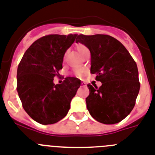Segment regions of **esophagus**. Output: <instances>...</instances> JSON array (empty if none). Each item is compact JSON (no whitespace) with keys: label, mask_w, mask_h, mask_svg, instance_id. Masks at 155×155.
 <instances>
[{"label":"esophagus","mask_w":155,"mask_h":155,"mask_svg":"<svg viewBox=\"0 0 155 155\" xmlns=\"http://www.w3.org/2000/svg\"><path fill=\"white\" fill-rule=\"evenodd\" d=\"M81 85L82 87H85V86H86V84H85L84 82H81Z\"/></svg>","instance_id":"34e87169"}]
</instances>
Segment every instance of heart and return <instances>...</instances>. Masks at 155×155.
<instances>
[{"label": "heart", "mask_w": 155, "mask_h": 155, "mask_svg": "<svg viewBox=\"0 0 155 155\" xmlns=\"http://www.w3.org/2000/svg\"><path fill=\"white\" fill-rule=\"evenodd\" d=\"M76 49L81 56H82L86 51H88V48L85 45H82V44H78V45H76ZM81 73H82V71H78L76 72V74L78 75H81Z\"/></svg>", "instance_id": "obj_1"}]
</instances>
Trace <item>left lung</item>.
<instances>
[{"mask_svg": "<svg viewBox=\"0 0 155 155\" xmlns=\"http://www.w3.org/2000/svg\"><path fill=\"white\" fill-rule=\"evenodd\" d=\"M91 53V74L102 85L88 84L87 109L99 122L112 125L120 122L133 109L140 84L136 62L121 42L109 35L78 37Z\"/></svg>", "mask_w": 155, "mask_h": 155, "instance_id": "left-lung-1", "label": "left lung"}]
</instances>
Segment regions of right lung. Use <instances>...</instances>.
Returning <instances> with one entry per match:
<instances>
[{
	"instance_id": "obj_1",
	"label": "right lung",
	"mask_w": 155,
	"mask_h": 155,
	"mask_svg": "<svg viewBox=\"0 0 155 155\" xmlns=\"http://www.w3.org/2000/svg\"><path fill=\"white\" fill-rule=\"evenodd\" d=\"M77 34H51L30 46L18 64L17 91L25 111L42 125L58 122L68 113L71 102L81 85L77 78L68 77L55 84L54 77L63 68L65 52Z\"/></svg>"
}]
</instances>
